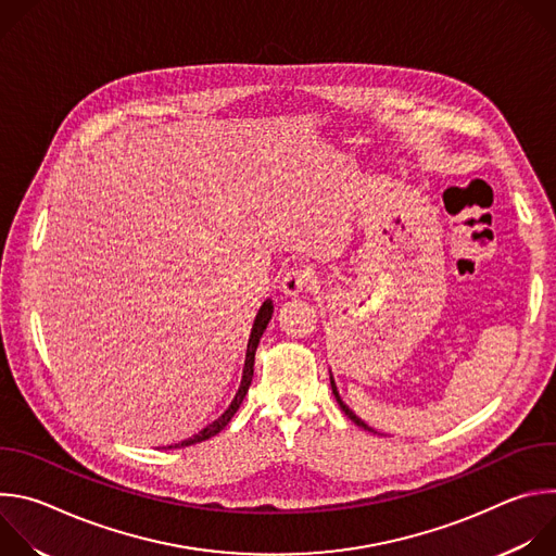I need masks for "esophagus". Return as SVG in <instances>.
I'll return each mask as SVG.
<instances>
[{"mask_svg":"<svg viewBox=\"0 0 556 556\" xmlns=\"http://www.w3.org/2000/svg\"><path fill=\"white\" fill-rule=\"evenodd\" d=\"M314 273L307 266H292L290 270L283 273L281 277V288L286 294L296 296L301 292H307L314 286Z\"/></svg>","mask_w":556,"mask_h":556,"instance_id":"34e87169","label":"esophagus"}]
</instances>
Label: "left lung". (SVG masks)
Wrapping results in <instances>:
<instances>
[{
    "label": "left lung",
    "instance_id": "left-lung-1",
    "mask_svg": "<svg viewBox=\"0 0 556 556\" xmlns=\"http://www.w3.org/2000/svg\"><path fill=\"white\" fill-rule=\"evenodd\" d=\"M330 384H332V393H334V399H337V403H339V407H341V409H343V412H345V416H348V418H350V420H352V422H354V425H358V427H361V429H365V431H374V429H371V427H367V425H365V422H363V420H361V418H358V416H356V414H354V412H352V409H350V407H348V405H345V403H343V401H341V395H339V391H337V382H334V378H332V374H330Z\"/></svg>",
    "mask_w": 556,
    "mask_h": 556
}]
</instances>
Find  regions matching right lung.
<instances>
[{"label": "right lung", "instance_id": "add662e5", "mask_svg": "<svg viewBox=\"0 0 556 556\" xmlns=\"http://www.w3.org/2000/svg\"><path fill=\"white\" fill-rule=\"evenodd\" d=\"M273 301L270 299H266L264 301V305L260 307V312H257V316H255V324H253V330H251V339H249V348H247V361H244V371H242V382H240V389H237V393H235V399L230 401V405H228V409L217 418V420H213L211 425H206L200 433H195L193 438H189V440H182V442H178V444H174V446H169V448H180V446H191V444H198V442H204V440H208V438H213V435H217L228 422H230V418L237 414V409H240V405L244 403V399H247V393H249V387H251V380H253V365H255V352H257V345H260V339H262V334H264V330L268 328V321L273 319Z\"/></svg>", "mask_w": 556, "mask_h": 556}]
</instances>
